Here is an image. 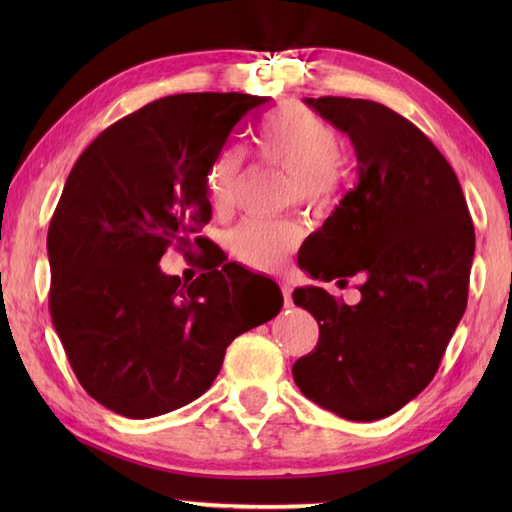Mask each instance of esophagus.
I'll use <instances>...</instances> for the list:
<instances>
[{"instance_id":"obj_1","label":"esophagus","mask_w":512,"mask_h":512,"mask_svg":"<svg viewBox=\"0 0 512 512\" xmlns=\"http://www.w3.org/2000/svg\"><path fill=\"white\" fill-rule=\"evenodd\" d=\"M279 288H281V295H284L286 306H290V303H292V284H290V281H279Z\"/></svg>"}]
</instances>
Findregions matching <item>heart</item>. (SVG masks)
Wrapping results in <instances>:
<instances>
[{
  "instance_id": "obj_1",
  "label": "heart",
  "mask_w": 512,
  "mask_h": 512,
  "mask_svg": "<svg viewBox=\"0 0 512 512\" xmlns=\"http://www.w3.org/2000/svg\"><path fill=\"white\" fill-rule=\"evenodd\" d=\"M343 154L339 132L306 107L290 105L264 125L259 156L268 165L290 173V200L308 206L328 204L341 189L336 162ZM244 176L242 151L231 147L220 154L206 176V193L217 211L231 209ZM299 226L286 220H244L228 244L239 262L255 270H275L286 262L299 242Z\"/></svg>"
}]
</instances>
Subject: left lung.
I'll return each instance as SVG.
<instances>
[{"instance_id":"obj_1","label":"left lung","mask_w":512,"mask_h":512,"mask_svg":"<svg viewBox=\"0 0 512 512\" xmlns=\"http://www.w3.org/2000/svg\"><path fill=\"white\" fill-rule=\"evenodd\" d=\"M350 136L358 184L308 239L310 277H358L356 306L292 292L319 343L292 365L301 394L356 422L387 418L436 376L469 299L475 253L458 176L438 147L389 107L345 96L306 101Z\"/></svg>"}]
</instances>
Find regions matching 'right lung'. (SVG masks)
I'll return each instance as SVG.
<instances>
[{
  "label": "right lung",
  "instance_id": "right-lung-1",
  "mask_svg": "<svg viewBox=\"0 0 512 512\" xmlns=\"http://www.w3.org/2000/svg\"><path fill=\"white\" fill-rule=\"evenodd\" d=\"M266 103L165 96L96 136L65 180L48 228L52 323L83 389L125 418L189 405L235 336L281 310L279 288L257 299L246 288L253 273L233 262L191 284L158 266L173 242L191 250L211 220L209 169Z\"/></svg>",
  "mask_w": 512,
  "mask_h": 512
}]
</instances>
